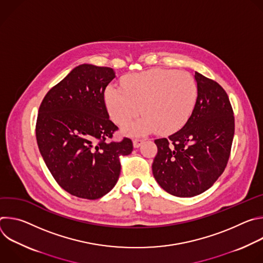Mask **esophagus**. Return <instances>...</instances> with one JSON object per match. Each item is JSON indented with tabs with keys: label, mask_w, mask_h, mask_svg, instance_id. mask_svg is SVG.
I'll use <instances>...</instances> for the list:
<instances>
[{
	"label": "esophagus",
	"mask_w": 263,
	"mask_h": 263,
	"mask_svg": "<svg viewBox=\"0 0 263 263\" xmlns=\"http://www.w3.org/2000/svg\"><path fill=\"white\" fill-rule=\"evenodd\" d=\"M142 142H143V140L136 138L133 140V145H134V147H139L142 144Z\"/></svg>",
	"instance_id": "esophagus-1"
}]
</instances>
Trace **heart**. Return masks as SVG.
Segmentation results:
<instances>
[{"label": "heart", "instance_id": "1", "mask_svg": "<svg viewBox=\"0 0 263 263\" xmlns=\"http://www.w3.org/2000/svg\"><path fill=\"white\" fill-rule=\"evenodd\" d=\"M198 84L193 74L174 69L152 68L132 73L123 89L109 86L104 99L110 119L126 126L141 111L144 117L125 131L168 134L181 129L192 117L198 101Z\"/></svg>", "mask_w": 263, "mask_h": 263}]
</instances>
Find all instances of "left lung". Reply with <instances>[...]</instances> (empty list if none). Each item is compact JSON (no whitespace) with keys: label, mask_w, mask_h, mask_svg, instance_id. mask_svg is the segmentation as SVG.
<instances>
[{"label":"left lung","mask_w":263,"mask_h":263,"mask_svg":"<svg viewBox=\"0 0 263 263\" xmlns=\"http://www.w3.org/2000/svg\"><path fill=\"white\" fill-rule=\"evenodd\" d=\"M198 101L190 120L167 138L155 140L154 178L176 197L198 196L214 184L226 167L234 136V116L227 92L195 72Z\"/></svg>","instance_id":"obj_1"}]
</instances>
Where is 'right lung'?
Segmentation results:
<instances>
[{"label":"right lung","instance_id":"add662e5","mask_svg":"<svg viewBox=\"0 0 263 263\" xmlns=\"http://www.w3.org/2000/svg\"><path fill=\"white\" fill-rule=\"evenodd\" d=\"M116 78L111 67L81 64L44 98L36 140L56 182L68 194L96 200L121 174L120 156L133 149L130 138L110 140L119 129L109 120L104 93Z\"/></svg>","mask_w":263,"mask_h":263}]
</instances>
